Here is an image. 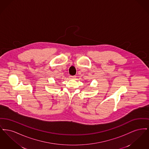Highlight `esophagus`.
<instances>
[{"label":"esophagus","instance_id":"obj_1","mask_svg":"<svg viewBox=\"0 0 149 149\" xmlns=\"http://www.w3.org/2000/svg\"><path fill=\"white\" fill-rule=\"evenodd\" d=\"M75 76H70L69 77V78H70V79H75Z\"/></svg>","mask_w":149,"mask_h":149}]
</instances>
